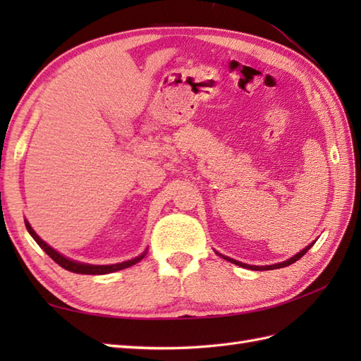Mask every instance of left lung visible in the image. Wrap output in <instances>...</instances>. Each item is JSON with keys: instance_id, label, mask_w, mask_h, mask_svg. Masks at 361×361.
I'll return each mask as SVG.
<instances>
[{"instance_id": "obj_1", "label": "left lung", "mask_w": 361, "mask_h": 361, "mask_svg": "<svg viewBox=\"0 0 361 361\" xmlns=\"http://www.w3.org/2000/svg\"><path fill=\"white\" fill-rule=\"evenodd\" d=\"M313 245V243H312ZM312 245H309V247H305L302 251H299L298 255H295L291 259H288V260H286V262H281V264H274V265H265V267H257V265H247V264H242V262H237V260H234V259H231V257H226V256H221V255H217L219 256H221L224 257L225 260H229V262L231 264H235V265H239V267H243V268H250V270H256V271H262V270H276V268H282V267H288V265H291V264H295L298 259H301L305 252H307L309 250H310V247Z\"/></svg>"}]
</instances>
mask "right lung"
Instances as JSON below:
<instances>
[{"label": "right lung", "instance_id": "add662e5", "mask_svg": "<svg viewBox=\"0 0 361 361\" xmlns=\"http://www.w3.org/2000/svg\"><path fill=\"white\" fill-rule=\"evenodd\" d=\"M25 224H26V228H27L29 234L34 237V240L38 245H40V248L46 252V255H48L54 260V262L59 264L62 268H65V270L73 271V273H79V274H106V273H113V271H118V270H124V268H128V267L135 265L136 262H140V260L145 256V252H147V251H144L141 256H137L135 259H130V260H126V262H121V264H113V265L80 264V262H75V260H71V259L62 256V255H60V252H57L56 250L51 248L48 243L43 242L40 237L35 234V231H34L32 228H30L27 220H25Z\"/></svg>", "mask_w": 361, "mask_h": 361}]
</instances>
